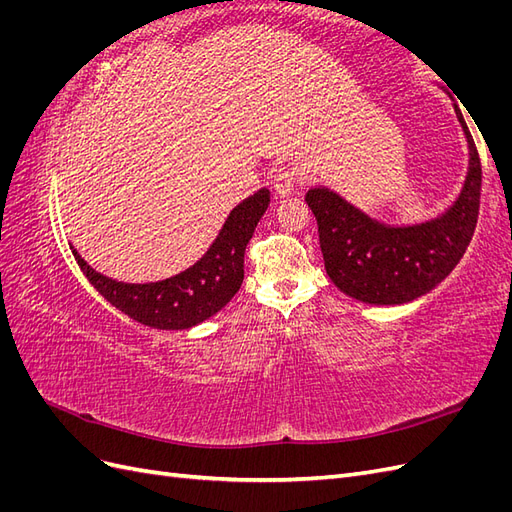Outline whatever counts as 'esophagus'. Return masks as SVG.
Listing matches in <instances>:
<instances>
[{
  "label": "esophagus",
  "mask_w": 512,
  "mask_h": 512,
  "mask_svg": "<svg viewBox=\"0 0 512 512\" xmlns=\"http://www.w3.org/2000/svg\"><path fill=\"white\" fill-rule=\"evenodd\" d=\"M271 183H273V190L277 194L288 196L294 192V188H297V173H294L292 168H280V170H275Z\"/></svg>",
  "instance_id": "1"
}]
</instances>
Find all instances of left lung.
<instances>
[{"label":"left lung","instance_id":"8db88e82","mask_svg":"<svg viewBox=\"0 0 512 512\" xmlns=\"http://www.w3.org/2000/svg\"><path fill=\"white\" fill-rule=\"evenodd\" d=\"M470 162L461 194L438 218L414 226H386L329 188L305 194L318 222L320 250L333 284L371 305H401L423 297L451 273L472 241L480 205V158L459 106Z\"/></svg>","mask_w":512,"mask_h":512}]
</instances>
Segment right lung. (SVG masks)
Masks as SVG:
<instances>
[{"mask_svg":"<svg viewBox=\"0 0 512 512\" xmlns=\"http://www.w3.org/2000/svg\"><path fill=\"white\" fill-rule=\"evenodd\" d=\"M269 200L271 194L267 188L245 198L230 211L207 254L190 269L168 277V280L151 284L117 282L91 269L74 247L72 254L89 284L119 312L151 329H190L218 314L241 288L245 247L250 243L262 213L267 211Z\"/></svg>","mask_w":512,"mask_h":512,"instance_id":"right-lung-1","label":"right lung"}]
</instances>
